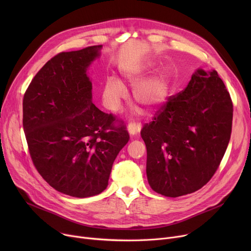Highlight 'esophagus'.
Masks as SVG:
<instances>
[{
  "mask_svg": "<svg viewBox=\"0 0 251 251\" xmlns=\"http://www.w3.org/2000/svg\"><path fill=\"white\" fill-rule=\"evenodd\" d=\"M141 129V125L139 123H135V122H131L128 124V131L130 135H135L137 134Z\"/></svg>",
  "mask_w": 251,
  "mask_h": 251,
  "instance_id": "34e87169",
  "label": "esophagus"
}]
</instances>
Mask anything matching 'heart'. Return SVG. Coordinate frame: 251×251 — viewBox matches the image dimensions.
Instances as JSON below:
<instances>
[{
	"instance_id": "1",
	"label": "heart",
	"mask_w": 251,
	"mask_h": 251,
	"mask_svg": "<svg viewBox=\"0 0 251 251\" xmlns=\"http://www.w3.org/2000/svg\"><path fill=\"white\" fill-rule=\"evenodd\" d=\"M147 77L146 71H135L126 74V80L133 89L135 101L147 110L161 105L167 99L169 92V78L167 74H161L142 81ZM127 99V89L121 81L115 77H108L102 90V100L110 111H118L122 101Z\"/></svg>"
}]
</instances>
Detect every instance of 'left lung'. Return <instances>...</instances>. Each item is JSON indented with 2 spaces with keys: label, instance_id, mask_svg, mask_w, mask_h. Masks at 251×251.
Listing matches in <instances>:
<instances>
[{
  "label": "left lung",
  "instance_id": "1",
  "mask_svg": "<svg viewBox=\"0 0 251 251\" xmlns=\"http://www.w3.org/2000/svg\"><path fill=\"white\" fill-rule=\"evenodd\" d=\"M233 102L213 70H197L141 129L151 189L168 197L195 192L212 179L230 141Z\"/></svg>",
  "mask_w": 251,
  "mask_h": 251
}]
</instances>
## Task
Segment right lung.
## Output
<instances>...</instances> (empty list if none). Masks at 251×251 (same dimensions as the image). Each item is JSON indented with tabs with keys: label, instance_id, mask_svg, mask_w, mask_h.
<instances>
[{
	"label": "right lung",
	"instance_id": "add662e5",
	"mask_svg": "<svg viewBox=\"0 0 251 251\" xmlns=\"http://www.w3.org/2000/svg\"><path fill=\"white\" fill-rule=\"evenodd\" d=\"M101 46L62 51L33 77L23 98V129L37 172L57 191L89 197L108 186L129 134L92 103L88 66Z\"/></svg>",
	"mask_w": 251,
	"mask_h": 251
}]
</instances>
